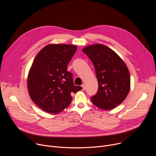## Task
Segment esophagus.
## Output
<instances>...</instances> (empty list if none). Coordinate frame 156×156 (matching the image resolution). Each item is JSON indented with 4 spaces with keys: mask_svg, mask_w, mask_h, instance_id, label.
Listing matches in <instances>:
<instances>
[{
    "mask_svg": "<svg viewBox=\"0 0 156 156\" xmlns=\"http://www.w3.org/2000/svg\"><path fill=\"white\" fill-rule=\"evenodd\" d=\"M81 86H82V87H83V90L84 91V90H86V85H85L84 84H83L81 85Z\"/></svg>",
    "mask_w": 156,
    "mask_h": 156,
    "instance_id": "34e87169",
    "label": "esophagus"
}]
</instances>
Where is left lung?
<instances>
[{
  "mask_svg": "<svg viewBox=\"0 0 156 156\" xmlns=\"http://www.w3.org/2000/svg\"><path fill=\"white\" fill-rule=\"evenodd\" d=\"M93 62L98 81L97 93L91 97L94 105L110 110L120 104L130 90V76L123 60L103 44H94L83 49Z\"/></svg>",
  "mask_w": 156,
  "mask_h": 156,
  "instance_id": "obj_1",
  "label": "left lung"
}]
</instances>
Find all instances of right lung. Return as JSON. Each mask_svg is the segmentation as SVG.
Returning <instances> with one entry per match:
<instances>
[{"label":"right lung","instance_id":"1","mask_svg":"<svg viewBox=\"0 0 156 156\" xmlns=\"http://www.w3.org/2000/svg\"><path fill=\"white\" fill-rule=\"evenodd\" d=\"M77 47L70 44H49L37 54L28 76L31 100L50 114H58L71 103V94L82 90L73 83L67 65Z\"/></svg>","mask_w":156,"mask_h":156}]
</instances>
